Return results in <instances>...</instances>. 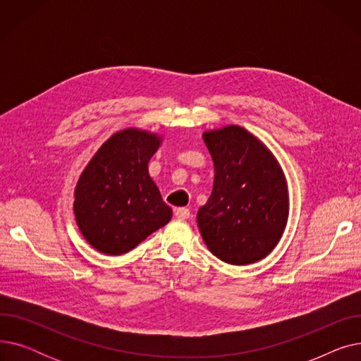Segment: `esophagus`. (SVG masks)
<instances>
[{
  "label": "esophagus",
  "instance_id": "esophagus-1",
  "mask_svg": "<svg viewBox=\"0 0 361 361\" xmlns=\"http://www.w3.org/2000/svg\"><path fill=\"white\" fill-rule=\"evenodd\" d=\"M174 214H176V218L180 219V221H184V219L190 216V211H188L187 207H177Z\"/></svg>",
  "mask_w": 361,
  "mask_h": 361
}]
</instances>
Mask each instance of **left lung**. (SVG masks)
I'll use <instances>...</instances> for the list:
<instances>
[{
  "label": "left lung",
  "instance_id": "obj_1",
  "mask_svg": "<svg viewBox=\"0 0 361 361\" xmlns=\"http://www.w3.org/2000/svg\"><path fill=\"white\" fill-rule=\"evenodd\" d=\"M215 165L212 195L197 211L209 252L230 264L267 257L288 221V187L272 152L240 126L203 133Z\"/></svg>",
  "mask_w": 361,
  "mask_h": 361
}]
</instances>
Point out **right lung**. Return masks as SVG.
<instances>
[{
    "label": "right lung",
    "instance_id": "add662e5",
    "mask_svg": "<svg viewBox=\"0 0 361 361\" xmlns=\"http://www.w3.org/2000/svg\"><path fill=\"white\" fill-rule=\"evenodd\" d=\"M162 137L124 128L89 161L74 188V216L85 240L109 256L130 252L173 218L147 164Z\"/></svg>",
    "mask_w": 361,
    "mask_h": 361
}]
</instances>
